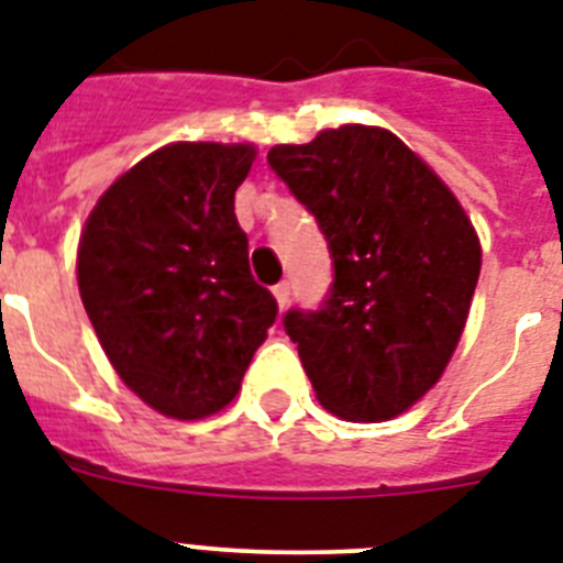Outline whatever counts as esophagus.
<instances>
[{
  "label": "esophagus",
  "mask_w": 563,
  "mask_h": 563,
  "mask_svg": "<svg viewBox=\"0 0 563 563\" xmlns=\"http://www.w3.org/2000/svg\"><path fill=\"white\" fill-rule=\"evenodd\" d=\"M274 298H277V307H286V303H289V295H291V286L286 280H280L277 283V286H274Z\"/></svg>",
  "instance_id": "34e87169"
}]
</instances>
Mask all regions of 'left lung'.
<instances>
[{
	"label": "left lung",
	"instance_id": "left-lung-1",
	"mask_svg": "<svg viewBox=\"0 0 563 563\" xmlns=\"http://www.w3.org/2000/svg\"><path fill=\"white\" fill-rule=\"evenodd\" d=\"M268 166L316 216L333 256L324 303L283 316L318 402L356 423L397 418L462 339L482 268L471 219L385 128L274 145Z\"/></svg>",
	"mask_w": 563,
	"mask_h": 563
}]
</instances>
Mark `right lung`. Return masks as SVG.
<instances>
[{
	"label": "right lung",
	"mask_w": 563,
	"mask_h": 563,
	"mask_svg": "<svg viewBox=\"0 0 563 563\" xmlns=\"http://www.w3.org/2000/svg\"><path fill=\"white\" fill-rule=\"evenodd\" d=\"M254 157V145H166L84 224L78 289L92 330L122 383L166 418L224 409L277 318L233 212Z\"/></svg>",
	"instance_id": "right-lung-1"
}]
</instances>
